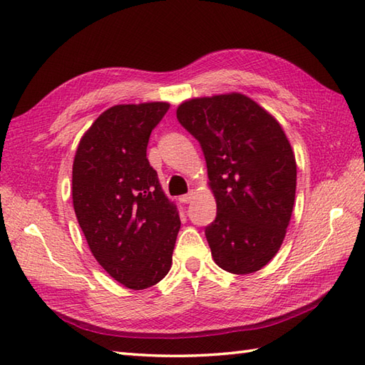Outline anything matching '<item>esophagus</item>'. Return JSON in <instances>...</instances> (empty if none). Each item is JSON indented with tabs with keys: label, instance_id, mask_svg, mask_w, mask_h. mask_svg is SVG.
<instances>
[{
	"label": "esophagus",
	"instance_id": "esophagus-1",
	"mask_svg": "<svg viewBox=\"0 0 365 365\" xmlns=\"http://www.w3.org/2000/svg\"><path fill=\"white\" fill-rule=\"evenodd\" d=\"M192 199H195V192H192V191H190L188 195H183V196L178 197V200H180L182 204H190Z\"/></svg>",
	"mask_w": 365,
	"mask_h": 365
}]
</instances>
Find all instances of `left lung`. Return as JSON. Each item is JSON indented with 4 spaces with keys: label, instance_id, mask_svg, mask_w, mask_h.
<instances>
[{
    "label": "left lung",
    "instance_id": "left-lung-1",
    "mask_svg": "<svg viewBox=\"0 0 365 365\" xmlns=\"http://www.w3.org/2000/svg\"><path fill=\"white\" fill-rule=\"evenodd\" d=\"M177 119L207 161L218 212L205 227L213 260L234 274L259 271L284 242L297 191V161L284 130L237 92L188 100Z\"/></svg>",
    "mask_w": 365,
    "mask_h": 365
}]
</instances>
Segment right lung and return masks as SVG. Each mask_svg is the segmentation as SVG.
I'll use <instances>...</instances> for the list:
<instances>
[{
  "instance_id": "add662e5",
  "label": "right lung",
  "mask_w": 365,
  "mask_h": 365,
  "mask_svg": "<svg viewBox=\"0 0 365 365\" xmlns=\"http://www.w3.org/2000/svg\"><path fill=\"white\" fill-rule=\"evenodd\" d=\"M168 110L165 102L111 106L84 133L73 160V208L89 250L133 290L168 274L180 229L145 153Z\"/></svg>"
}]
</instances>
